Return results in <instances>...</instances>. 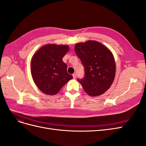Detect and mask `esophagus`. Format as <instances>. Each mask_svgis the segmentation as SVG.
Returning a JSON list of instances; mask_svg holds the SVG:
<instances>
[{
  "label": "esophagus",
  "mask_w": 146,
  "mask_h": 146,
  "mask_svg": "<svg viewBox=\"0 0 146 146\" xmlns=\"http://www.w3.org/2000/svg\"><path fill=\"white\" fill-rule=\"evenodd\" d=\"M72 76H73V78H76V77H77V75H76V73H74V74H72Z\"/></svg>",
  "instance_id": "obj_1"
}]
</instances>
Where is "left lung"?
<instances>
[{
  "mask_svg": "<svg viewBox=\"0 0 146 146\" xmlns=\"http://www.w3.org/2000/svg\"><path fill=\"white\" fill-rule=\"evenodd\" d=\"M75 52L85 68V77L78 78L84 90L90 96L104 94L115 77L116 64L111 52L102 44L91 40L76 44Z\"/></svg>",
  "mask_w": 146,
  "mask_h": 146,
  "instance_id": "1",
  "label": "left lung"
}]
</instances>
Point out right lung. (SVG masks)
Segmentation results:
<instances>
[{
  "mask_svg": "<svg viewBox=\"0 0 146 146\" xmlns=\"http://www.w3.org/2000/svg\"><path fill=\"white\" fill-rule=\"evenodd\" d=\"M68 45L46 44L33 55L31 74L35 83L43 93L55 95L73 78L67 72L63 57L67 54Z\"/></svg>",
  "mask_w": 146,
  "mask_h": 146,
  "instance_id": "obj_1",
  "label": "right lung"
}]
</instances>
